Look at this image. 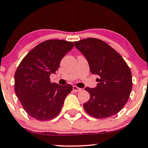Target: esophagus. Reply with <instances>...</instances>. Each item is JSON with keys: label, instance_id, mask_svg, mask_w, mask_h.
I'll return each instance as SVG.
<instances>
[{"label": "esophagus", "instance_id": "1", "mask_svg": "<svg viewBox=\"0 0 148 148\" xmlns=\"http://www.w3.org/2000/svg\"><path fill=\"white\" fill-rule=\"evenodd\" d=\"M73 90H74V92H80V91H81V88L76 87V86H73Z\"/></svg>", "mask_w": 148, "mask_h": 148}]
</instances>
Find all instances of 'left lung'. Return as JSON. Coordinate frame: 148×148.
<instances>
[{
	"instance_id": "8db88e82",
	"label": "left lung",
	"mask_w": 148,
	"mask_h": 148,
	"mask_svg": "<svg viewBox=\"0 0 148 148\" xmlns=\"http://www.w3.org/2000/svg\"><path fill=\"white\" fill-rule=\"evenodd\" d=\"M86 57L92 74L99 76L94 88H86L90 99L84 103L85 111L97 118L113 116L122 110L132 89V72L123 58L111 46L96 38L74 42Z\"/></svg>"
}]
</instances>
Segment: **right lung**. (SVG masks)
Segmentation results:
<instances>
[{
	"label": "right lung",
	"instance_id": "right-lung-1",
	"mask_svg": "<svg viewBox=\"0 0 148 148\" xmlns=\"http://www.w3.org/2000/svg\"><path fill=\"white\" fill-rule=\"evenodd\" d=\"M74 47L72 42L49 40L30 50L20 62L14 75V91L25 112L40 121L59 114L72 86L51 83L60 61Z\"/></svg>",
	"mask_w": 148,
	"mask_h": 148
}]
</instances>
